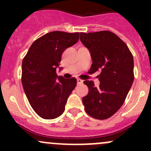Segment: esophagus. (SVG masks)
Wrapping results in <instances>:
<instances>
[{"label":"esophagus","mask_w":151,"mask_h":151,"mask_svg":"<svg viewBox=\"0 0 151 151\" xmlns=\"http://www.w3.org/2000/svg\"><path fill=\"white\" fill-rule=\"evenodd\" d=\"M77 84L78 85H80V84H82V83H83V81L82 80H80V79H77Z\"/></svg>","instance_id":"esophagus-1"}]
</instances>
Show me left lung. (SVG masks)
Returning <instances> with one entry per match:
<instances>
[{
	"instance_id": "1",
	"label": "left lung",
	"mask_w": 151,
	"mask_h": 151,
	"mask_svg": "<svg viewBox=\"0 0 151 151\" xmlns=\"http://www.w3.org/2000/svg\"><path fill=\"white\" fill-rule=\"evenodd\" d=\"M80 41L89 50L93 63L90 72L99 71V88L85 81L88 93L83 98L85 111L91 117L110 118L122 106L134 82V59L127 45L108 30L81 33Z\"/></svg>"
}]
</instances>
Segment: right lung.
I'll return each instance as SVG.
<instances>
[{
	"label": "right lung",
	"mask_w": 151,
	"mask_h": 151,
	"mask_svg": "<svg viewBox=\"0 0 151 151\" xmlns=\"http://www.w3.org/2000/svg\"><path fill=\"white\" fill-rule=\"evenodd\" d=\"M80 33L53 31L36 39L22 64V84L30 106L44 119H54L63 113L77 79L58 76L61 55L75 45Z\"/></svg>",
	"instance_id": "1"
}]
</instances>
